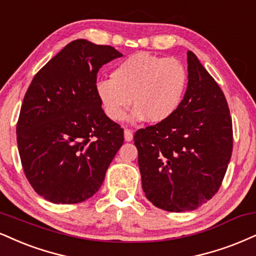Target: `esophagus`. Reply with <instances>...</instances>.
<instances>
[{"label":"esophagus","mask_w":256,"mask_h":256,"mask_svg":"<svg viewBox=\"0 0 256 256\" xmlns=\"http://www.w3.org/2000/svg\"><path fill=\"white\" fill-rule=\"evenodd\" d=\"M132 138H134V134H132V131L128 130V128H125V130H124V140L126 142H131Z\"/></svg>","instance_id":"esophagus-1"}]
</instances>
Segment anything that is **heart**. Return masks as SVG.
Returning a JSON list of instances; mask_svg holds the SVG:
<instances>
[{"label": "heart", "instance_id": "b5f03b06", "mask_svg": "<svg viewBox=\"0 0 256 256\" xmlns=\"http://www.w3.org/2000/svg\"><path fill=\"white\" fill-rule=\"evenodd\" d=\"M187 83V69L176 58L137 52L114 68L112 78L98 80L95 93L110 119L122 120L134 104L130 122L146 119L156 124L176 112Z\"/></svg>", "mask_w": 256, "mask_h": 256}]
</instances>
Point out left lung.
<instances>
[{
  "instance_id": "obj_1",
  "label": "left lung",
  "mask_w": 256,
  "mask_h": 256,
  "mask_svg": "<svg viewBox=\"0 0 256 256\" xmlns=\"http://www.w3.org/2000/svg\"><path fill=\"white\" fill-rule=\"evenodd\" d=\"M188 83L170 118L134 134L142 187L169 212L190 211L220 190L232 152V122L223 92L192 51Z\"/></svg>"
}]
</instances>
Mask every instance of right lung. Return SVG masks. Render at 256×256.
<instances>
[{
  "mask_svg": "<svg viewBox=\"0 0 256 256\" xmlns=\"http://www.w3.org/2000/svg\"><path fill=\"white\" fill-rule=\"evenodd\" d=\"M86 39L69 42L30 82L16 140L24 172L42 198L76 204L98 192L124 142V131L101 108L96 74L122 57Z\"/></svg>",
  "mask_w": 256,
  "mask_h": 256,
  "instance_id": "right-lung-1",
  "label": "right lung"
}]
</instances>
